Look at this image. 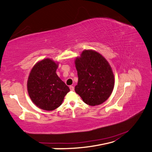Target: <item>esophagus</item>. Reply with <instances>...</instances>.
<instances>
[{
  "instance_id": "obj_1",
  "label": "esophagus",
  "mask_w": 152,
  "mask_h": 152,
  "mask_svg": "<svg viewBox=\"0 0 152 152\" xmlns=\"http://www.w3.org/2000/svg\"><path fill=\"white\" fill-rule=\"evenodd\" d=\"M69 88H70V90L72 91H73L74 89H75V88H74L73 86H70V87H69Z\"/></svg>"
}]
</instances>
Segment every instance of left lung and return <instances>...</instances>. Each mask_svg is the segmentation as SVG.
<instances>
[{"label": "left lung", "mask_w": 152, "mask_h": 152, "mask_svg": "<svg viewBox=\"0 0 152 152\" xmlns=\"http://www.w3.org/2000/svg\"><path fill=\"white\" fill-rule=\"evenodd\" d=\"M75 66L78 81L75 92L91 106L102 104L114 87V76L108 61L99 53L85 49L76 57Z\"/></svg>", "instance_id": "1"}]
</instances>
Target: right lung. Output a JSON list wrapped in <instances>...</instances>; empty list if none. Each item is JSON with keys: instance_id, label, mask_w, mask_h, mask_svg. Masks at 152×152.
I'll return each mask as SVG.
<instances>
[{"instance_id": "add662e5", "label": "right lung", "mask_w": 152, "mask_h": 152, "mask_svg": "<svg viewBox=\"0 0 152 152\" xmlns=\"http://www.w3.org/2000/svg\"><path fill=\"white\" fill-rule=\"evenodd\" d=\"M58 64L50 58H45L33 66L29 75L28 94L33 103L42 110H55L70 91L56 73Z\"/></svg>"}]
</instances>
